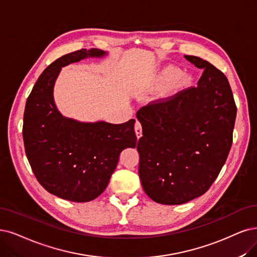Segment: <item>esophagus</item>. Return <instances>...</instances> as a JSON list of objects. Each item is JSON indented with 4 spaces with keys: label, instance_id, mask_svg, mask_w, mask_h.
<instances>
[{
    "label": "esophagus",
    "instance_id": "1",
    "mask_svg": "<svg viewBox=\"0 0 257 257\" xmlns=\"http://www.w3.org/2000/svg\"><path fill=\"white\" fill-rule=\"evenodd\" d=\"M135 130H136V135H137L138 139L141 138L142 137V125L138 119L136 120V123H135Z\"/></svg>",
    "mask_w": 257,
    "mask_h": 257
}]
</instances>
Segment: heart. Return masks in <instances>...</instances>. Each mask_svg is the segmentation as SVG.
<instances>
[{
    "mask_svg": "<svg viewBox=\"0 0 257 257\" xmlns=\"http://www.w3.org/2000/svg\"><path fill=\"white\" fill-rule=\"evenodd\" d=\"M180 75H181V71H180L178 68H175V66H169V68L164 70V76L169 79H176ZM179 79L182 84H187L189 83V81H191V78H189L187 75L180 76Z\"/></svg>",
    "mask_w": 257,
    "mask_h": 257,
    "instance_id": "heart-1",
    "label": "heart"
}]
</instances>
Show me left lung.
I'll return each instance as SVG.
<instances>
[{
	"instance_id": "1",
	"label": "left lung",
	"mask_w": 257,
	"mask_h": 257,
	"mask_svg": "<svg viewBox=\"0 0 257 257\" xmlns=\"http://www.w3.org/2000/svg\"><path fill=\"white\" fill-rule=\"evenodd\" d=\"M185 59L203 74L197 87L142 107L137 149L145 193L161 204H183L203 195L224 165L237 108L225 75L196 56Z\"/></svg>"
}]
</instances>
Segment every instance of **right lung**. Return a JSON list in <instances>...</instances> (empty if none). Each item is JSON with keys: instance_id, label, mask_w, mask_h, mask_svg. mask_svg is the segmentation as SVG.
<instances>
[{"instance_id": "obj_1", "label": "right lung", "mask_w": 257, "mask_h": 257, "mask_svg": "<svg viewBox=\"0 0 257 257\" xmlns=\"http://www.w3.org/2000/svg\"><path fill=\"white\" fill-rule=\"evenodd\" d=\"M97 49L66 54L43 71L25 104L23 141L33 173L47 192L74 202H88L106 189L121 151L137 145L135 122H81L66 118L54 102V84L62 66L88 57H102Z\"/></svg>"}]
</instances>
